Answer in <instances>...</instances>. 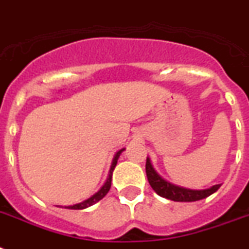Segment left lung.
Returning <instances> with one entry per match:
<instances>
[{"instance_id": "1", "label": "left lung", "mask_w": 249, "mask_h": 249, "mask_svg": "<svg viewBox=\"0 0 249 249\" xmlns=\"http://www.w3.org/2000/svg\"><path fill=\"white\" fill-rule=\"evenodd\" d=\"M145 173H147V179H148L151 187L157 195L163 198H167L170 201L175 202H196L203 198H207L209 196L213 195L220 188L221 184H216L207 189H189V188L179 187L170 181L165 180L151 163L149 157H147L145 162Z\"/></svg>"}]
</instances>
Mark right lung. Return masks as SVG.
Wrapping results in <instances>:
<instances>
[{"label": "right lung", "mask_w": 249, "mask_h": 249, "mask_svg": "<svg viewBox=\"0 0 249 249\" xmlns=\"http://www.w3.org/2000/svg\"><path fill=\"white\" fill-rule=\"evenodd\" d=\"M125 151V148H121L119 149L118 152L115 153L114 159H112V162H111V167H110V171H108V177H107L106 181H105V184L102 185V187L100 188V191L96 192L94 195L90 196L89 198H87V199H84L83 202H79V203H75V205L72 206H65V209H69V210H84V209H88V207H90V206H93L94 203H97L98 201H101L102 198L105 197V196L108 193V191H110L111 188V180H112V173H114V169L115 166H116V163H118V160L119 157H120V155Z\"/></svg>", "instance_id": "add662e5"}]
</instances>
